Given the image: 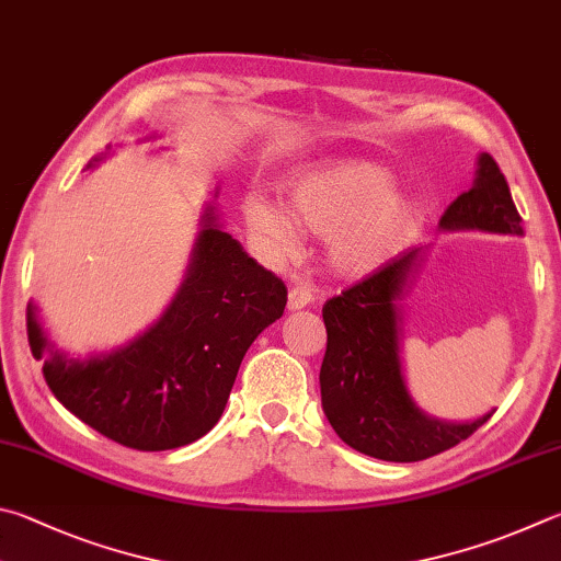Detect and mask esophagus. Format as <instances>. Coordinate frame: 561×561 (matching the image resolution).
Segmentation results:
<instances>
[{"instance_id": "34e87169", "label": "esophagus", "mask_w": 561, "mask_h": 561, "mask_svg": "<svg viewBox=\"0 0 561 561\" xmlns=\"http://www.w3.org/2000/svg\"><path fill=\"white\" fill-rule=\"evenodd\" d=\"M313 301V291L307 287V284H294V287L289 289V299H287V307L291 311H299L304 307H309V304Z\"/></svg>"}]
</instances>
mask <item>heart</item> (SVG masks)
Returning <instances> with one entry per match:
<instances>
[{"label":"heart","instance_id":"obj_1","mask_svg":"<svg viewBox=\"0 0 561 561\" xmlns=\"http://www.w3.org/2000/svg\"><path fill=\"white\" fill-rule=\"evenodd\" d=\"M390 171L373 161H339L299 176L289 188V210L248 196L242 216L252 238L274 257H291L299 228L329 238V260L339 272L368 274L404 245L414 228L412 201L394 196Z\"/></svg>","mask_w":561,"mask_h":561}]
</instances>
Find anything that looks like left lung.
Here are the masks:
<instances>
[{
  "label": "left lung",
  "instance_id": "1",
  "mask_svg": "<svg viewBox=\"0 0 561 561\" xmlns=\"http://www.w3.org/2000/svg\"><path fill=\"white\" fill-rule=\"evenodd\" d=\"M444 230H488L523 236L511 186L491 154L478 159L473 186L439 220ZM422 250H404L368 277L323 304L325 355L321 404L341 439L365 456L410 463L468 439L491 414L476 422H442L424 414L407 392L400 363V309L407 279Z\"/></svg>",
  "mask_w": 561,
  "mask_h": 561
}]
</instances>
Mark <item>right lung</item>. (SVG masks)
Masks as SVG:
<instances>
[{
  "mask_svg": "<svg viewBox=\"0 0 561 561\" xmlns=\"http://www.w3.org/2000/svg\"><path fill=\"white\" fill-rule=\"evenodd\" d=\"M216 220L208 206L174 301L125 348L88 360L68 358L46 339L34 304L26 307L28 345L44 360L56 400L129 449H179L208 434L226 410L252 341L287 307L284 282Z\"/></svg>",
  "mask_w": 561,
  "mask_h": 561,
  "instance_id": "add662e5",
  "label": "right lung"
}]
</instances>
